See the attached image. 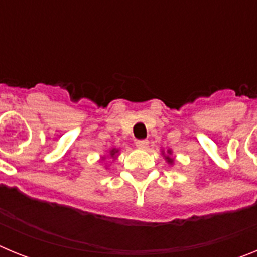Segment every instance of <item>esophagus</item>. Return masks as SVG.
<instances>
[{"label":"esophagus","mask_w":257,"mask_h":257,"mask_svg":"<svg viewBox=\"0 0 257 257\" xmlns=\"http://www.w3.org/2000/svg\"><path fill=\"white\" fill-rule=\"evenodd\" d=\"M136 147L144 151V149H147L149 147V142L148 140H138V142H136Z\"/></svg>","instance_id":"34e87169"}]
</instances>
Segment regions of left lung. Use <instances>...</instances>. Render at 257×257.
Wrapping results in <instances>:
<instances>
[{
  "label": "left lung",
  "instance_id": "left-lung-1",
  "mask_svg": "<svg viewBox=\"0 0 257 257\" xmlns=\"http://www.w3.org/2000/svg\"><path fill=\"white\" fill-rule=\"evenodd\" d=\"M170 153H171V152H170ZM166 160H167V162H169V163L174 162V160H172V158H170V157H166Z\"/></svg>",
  "mask_w": 257,
  "mask_h": 257
}]
</instances>
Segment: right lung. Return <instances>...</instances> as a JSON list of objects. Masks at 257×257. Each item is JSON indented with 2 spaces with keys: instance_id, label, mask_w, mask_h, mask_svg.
<instances>
[{
  "instance_id": "obj_1",
  "label": "right lung",
  "mask_w": 257,
  "mask_h": 257,
  "mask_svg": "<svg viewBox=\"0 0 257 257\" xmlns=\"http://www.w3.org/2000/svg\"><path fill=\"white\" fill-rule=\"evenodd\" d=\"M117 149H112V151H110V157H113V158H114V156H115V153H117Z\"/></svg>"
}]
</instances>
